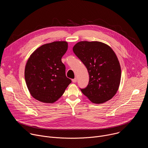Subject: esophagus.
Instances as JSON below:
<instances>
[{"label":"esophagus","mask_w":148,"mask_h":148,"mask_svg":"<svg viewBox=\"0 0 148 148\" xmlns=\"http://www.w3.org/2000/svg\"><path fill=\"white\" fill-rule=\"evenodd\" d=\"M72 81H73V82H77V78H75L73 79H72Z\"/></svg>","instance_id":"obj_1"}]
</instances>
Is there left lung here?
<instances>
[{"mask_svg": "<svg viewBox=\"0 0 148 148\" xmlns=\"http://www.w3.org/2000/svg\"><path fill=\"white\" fill-rule=\"evenodd\" d=\"M73 50L89 74L88 86L80 88L83 94L95 103L111 99L118 90L121 77L119 62L112 49L101 42L83 41Z\"/></svg>", "mask_w": 148, "mask_h": 148, "instance_id": "8db88e82", "label": "left lung"}]
</instances>
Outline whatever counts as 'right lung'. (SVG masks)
<instances>
[{
	"label": "right lung",
	"mask_w": 148,
	"mask_h": 148,
	"mask_svg": "<svg viewBox=\"0 0 148 148\" xmlns=\"http://www.w3.org/2000/svg\"><path fill=\"white\" fill-rule=\"evenodd\" d=\"M67 49L66 41H54L40 46L29 58L25 77L30 93L37 100L54 102L71 82L61 61Z\"/></svg>",
	"instance_id": "add662e5"
}]
</instances>
